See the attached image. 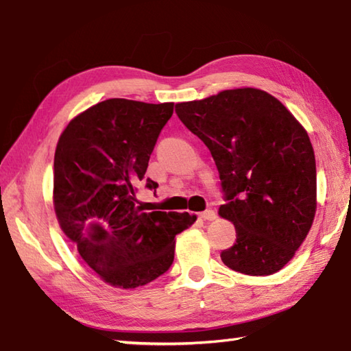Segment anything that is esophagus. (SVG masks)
<instances>
[{"mask_svg": "<svg viewBox=\"0 0 351 351\" xmlns=\"http://www.w3.org/2000/svg\"><path fill=\"white\" fill-rule=\"evenodd\" d=\"M199 218H202L204 221H215L216 219L215 210H206V212L199 213Z\"/></svg>", "mask_w": 351, "mask_h": 351, "instance_id": "1", "label": "esophagus"}]
</instances>
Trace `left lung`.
Wrapping results in <instances>:
<instances>
[{
	"instance_id": "1",
	"label": "left lung",
	"mask_w": 351,
	"mask_h": 351,
	"mask_svg": "<svg viewBox=\"0 0 351 351\" xmlns=\"http://www.w3.org/2000/svg\"><path fill=\"white\" fill-rule=\"evenodd\" d=\"M178 118L207 145L219 171L237 242L221 252L250 276L282 269L313 224L316 161L310 138L281 101L259 88L222 90L180 103Z\"/></svg>"
}]
</instances>
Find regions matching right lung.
I'll return each mask as SVG.
<instances>
[{"label": "right lung", "instance_id": "right-lung-1", "mask_svg": "<svg viewBox=\"0 0 351 351\" xmlns=\"http://www.w3.org/2000/svg\"><path fill=\"white\" fill-rule=\"evenodd\" d=\"M173 103L106 99L75 117L61 133L53 161V206L61 230L82 261L117 289H136L170 269L175 237L196 221L136 206ZM145 187L158 184L147 178Z\"/></svg>", "mask_w": 351, "mask_h": 351}]
</instances>
